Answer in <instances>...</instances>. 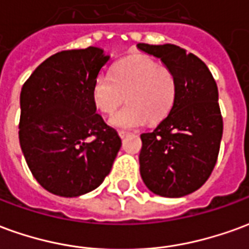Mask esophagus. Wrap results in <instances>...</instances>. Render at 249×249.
<instances>
[{
  "label": "esophagus",
  "instance_id": "1",
  "mask_svg": "<svg viewBox=\"0 0 249 249\" xmlns=\"http://www.w3.org/2000/svg\"><path fill=\"white\" fill-rule=\"evenodd\" d=\"M128 135H129V132H126V130H119V136L121 139H124V137H126Z\"/></svg>",
  "mask_w": 249,
  "mask_h": 249
}]
</instances>
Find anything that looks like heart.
I'll return each mask as SVG.
<instances>
[{
	"mask_svg": "<svg viewBox=\"0 0 249 249\" xmlns=\"http://www.w3.org/2000/svg\"><path fill=\"white\" fill-rule=\"evenodd\" d=\"M178 96V77L168 66L159 65L144 56L128 57L112 69L110 74L96 77L92 87L94 107L103 113H113L125 98L128 105L110 116L116 128H136L160 123L172 110Z\"/></svg>",
	"mask_w": 249,
	"mask_h": 249,
	"instance_id": "1",
	"label": "heart"
}]
</instances>
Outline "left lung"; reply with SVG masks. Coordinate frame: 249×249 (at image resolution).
<instances>
[{
  "mask_svg": "<svg viewBox=\"0 0 249 249\" xmlns=\"http://www.w3.org/2000/svg\"><path fill=\"white\" fill-rule=\"evenodd\" d=\"M178 77V96L156 129L140 136V173L152 192L181 197L197 191L213 171L223 136L219 92L212 73L180 46L137 44Z\"/></svg>",
  "mask_w": 249,
  "mask_h": 249,
  "instance_id": "left-lung-1",
  "label": "left lung"
}]
</instances>
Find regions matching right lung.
I'll use <instances>...</instances> for the list:
<instances>
[{
	"label": "right lung",
	"mask_w": 249,
	"mask_h": 249,
	"mask_svg": "<svg viewBox=\"0 0 249 249\" xmlns=\"http://www.w3.org/2000/svg\"><path fill=\"white\" fill-rule=\"evenodd\" d=\"M108 60L93 46L58 52L22 85L19 145L32 175L53 195L77 197L96 189L119 153L121 139L92 100Z\"/></svg>",
	"instance_id": "add662e5"
}]
</instances>
